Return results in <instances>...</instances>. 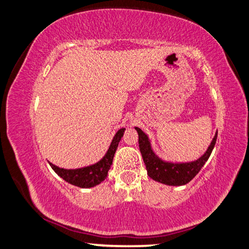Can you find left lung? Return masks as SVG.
I'll list each match as a JSON object with an SVG mask.
<instances>
[{
    "label": "left lung",
    "instance_id": "1",
    "mask_svg": "<svg viewBox=\"0 0 249 249\" xmlns=\"http://www.w3.org/2000/svg\"><path fill=\"white\" fill-rule=\"evenodd\" d=\"M139 134V148L142 155L147 174L154 180L169 186H181L187 184L199 174L201 168L208 161L210 154L215 147L217 132L210 142L208 149L202 156L191 162H169L159 157L153 150L149 138L139 127H134Z\"/></svg>",
    "mask_w": 249,
    "mask_h": 249
}]
</instances>
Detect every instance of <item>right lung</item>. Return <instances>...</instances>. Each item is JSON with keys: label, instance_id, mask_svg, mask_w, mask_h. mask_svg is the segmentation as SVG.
Returning a JSON list of instances; mask_svg holds the SVG:
<instances>
[{"label": "right lung", "instance_id": "right-lung-1", "mask_svg": "<svg viewBox=\"0 0 249 249\" xmlns=\"http://www.w3.org/2000/svg\"><path fill=\"white\" fill-rule=\"evenodd\" d=\"M124 127L117 131L111 143H110L109 149L107 150L106 155L99 162L94 163L92 165L84 166V168L79 169H63L54 165L53 163H49V164L56 174L64 179L65 181L69 182V184L81 188H90L96 186V185L101 184L107 178V176H108V171L112 164L115 153L117 150L119 141H121L122 137L124 135Z\"/></svg>", "mask_w": 249, "mask_h": 249}]
</instances>
